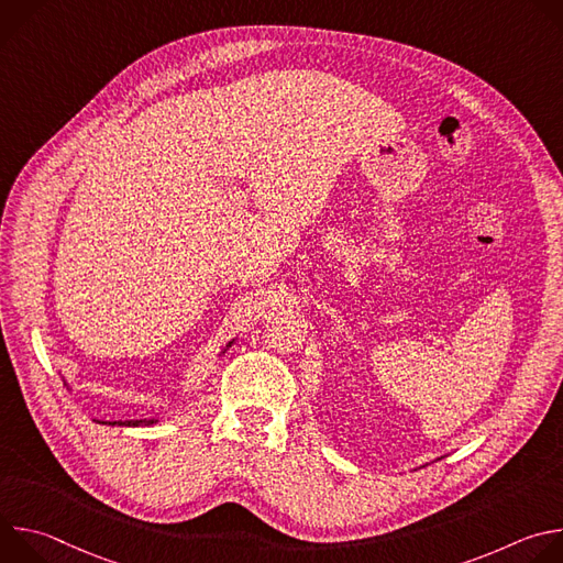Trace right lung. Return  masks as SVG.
<instances>
[{
	"mask_svg": "<svg viewBox=\"0 0 563 563\" xmlns=\"http://www.w3.org/2000/svg\"><path fill=\"white\" fill-rule=\"evenodd\" d=\"M233 341L227 343V347H231ZM104 426H126V428H135V426H151V423H157V419H135V421H100Z\"/></svg>",
	"mask_w": 563,
	"mask_h": 563,
	"instance_id": "1",
	"label": "right lung"
}]
</instances>
